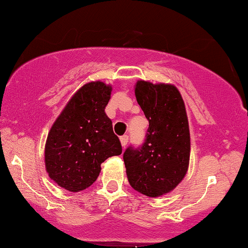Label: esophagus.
Returning a JSON list of instances; mask_svg holds the SVG:
<instances>
[{"label": "esophagus", "instance_id": "34e87169", "mask_svg": "<svg viewBox=\"0 0 248 248\" xmlns=\"http://www.w3.org/2000/svg\"><path fill=\"white\" fill-rule=\"evenodd\" d=\"M128 140H129V136H128V135H124V136H121V137H120V142H121L122 147H124V148L126 147V145H127Z\"/></svg>", "mask_w": 248, "mask_h": 248}]
</instances>
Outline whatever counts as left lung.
<instances>
[{"mask_svg": "<svg viewBox=\"0 0 248 248\" xmlns=\"http://www.w3.org/2000/svg\"><path fill=\"white\" fill-rule=\"evenodd\" d=\"M135 95L149 121L144 142L124 153L128 181L151 198L171 192L188 169L190 139L180 92L170 84L139 80Z\"/></svg>", "mask_w": 248, "mask_h": 248, "instance_id": "8db88e82", "label": "left lung"}]
</instances>
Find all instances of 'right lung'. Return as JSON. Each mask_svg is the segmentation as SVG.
<instances>
[{
  "mask_svg": "<svg viewBox=\"0 0 248 248\" xmlns=\"http://www.w3.org/2000/svg\"><path fill=\"white\" fill-rule=\"evenodd\" d=\"M111 91L99 80L82 86L50 128L45 163L60 187L70 192L88 188L97 180L101 163L121 155L120 140L105 113Z\"/></svg>",
  "mask_w": 248,
  "mask_h": 248,
  "instance_id": "add662e5",
  "label": "right lung"
}]
</instances>
